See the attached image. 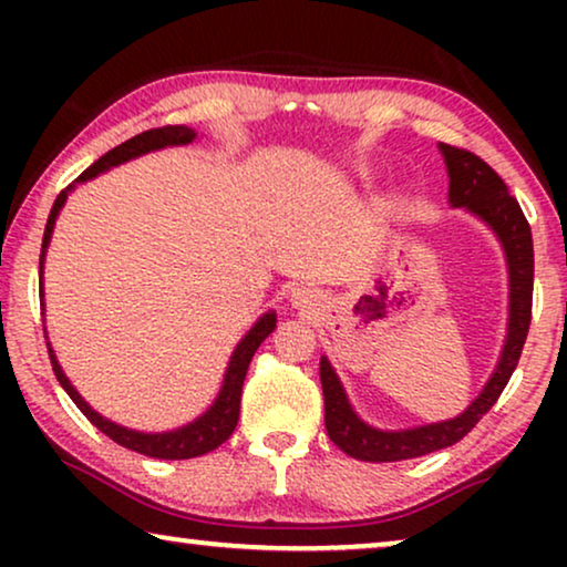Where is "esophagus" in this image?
<instances>
[{
  "instance_id": "esophagus-1",
  "label": "esophagus",
  "mask_w": 567,
  "mask_h": 567,
  "mask_svg": "<svg viewBox=\"0 0 567 567\" xmlns=\"http://www.w3.org/2000/svg\"><path fill=\"white\" fill-rule=\"evenodd\" d=\"M309 299H312V293H309V291H293V305H297V307H305Z\"/></svg>"
}]
</instances>
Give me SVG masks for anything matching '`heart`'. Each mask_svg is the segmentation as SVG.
<instances>
[{
    "label": "heart",
    "mask_w": 567,
    "mask_h": 567,
    "mask_svg": "<svg viewBox=\"0 0 567 567\" xmlns=\"http://www.w3.org/2000/svg\"><path fill=\"white\" fill-rule=\"evenodd\" d=\"M359 175L363 177V181H371V177H374V167L363 165V167H359Z\"/></svg>",
    "instance_id": "1"
}]
</instances>
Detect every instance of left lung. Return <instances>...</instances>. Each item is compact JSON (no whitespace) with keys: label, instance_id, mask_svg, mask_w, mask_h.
I'll return each mask as SVG.
<instances>
[{"label":"left lung","instance_id":"8db88e82","mask_svg":"<svg viewBox=\"0 0 567 567\" xmlns=\"http://www.w3.org/2000/svg\"><path fill=\"white\" fill-rule=\"evenodd\" d=\"M449 173V206L464 208L477 216L493 231L503 247V258L508 268V328L503 340L501 359L487 379L483 392L472 400V405L456 417L439 423L415 425V429L382 431L361 421L355 415L348 394L340 384L336 369L330 367L328 355L320 359V382L324 394V429L332 444L340 452L361 462H400L423 456L439 449H446L467 436L480 417L495 405L501 392L506 390L514 374L518 355H522L526 332L532 322V291H534V245L529 221L511 196L506 183L498 173L467 150L439 144Z\"/></svg>","mask_w":567,"mask_h":567}]
</instances>
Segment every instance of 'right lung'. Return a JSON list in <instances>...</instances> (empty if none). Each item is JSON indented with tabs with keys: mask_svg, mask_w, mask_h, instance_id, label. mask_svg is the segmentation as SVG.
Here are the masks:
<instances>
[{
	"mask_svg": "<svg viewBox=\"0 0 567 567\" xmlns=\"http://www.w3.org/2000/svg\"><path fill=\"white\" fill-rule=\"evenodd\" d=\"M196 136H198L196 131L188 126H165V128L144 131V134H136L134 138H128V142H123L115 146V150L103 154V157H100L95 165H90L87 169H84V173L76 177L72 185H66V188L56 196V200H53L49 221H45L43 247H41V274H43L45 250H49L59 212L64 208L69 193H72L76 185L87 183V181H92V177H97L100 173H105V169L123 165V162L142 157V154L165 150V146H185V144L196 142ZM43 309H45V305H43ZM274 330H276V312L270 309V312L260 315V320L255 322L252 328L247 330V336L237 343L235 353H231V359H229V367H227V371H224L221 390H219V394H216V400L212 402V408H208L204 415H198L196 421H190L188 425H181V429L162 431V433H144V431L126 429V425L107 421V417L100 415L97 410H92L87 402H84L82 394L74 390V384L69 382V377L64 374V369H61V363L56 359V353H53L51 343H45V346H49L51 367H53V374H56V379H59V384L64 386L69 398L74 400V405L80 408L84 415H87V421L95 425V429L103 431L107 439H113L115 444L131 449V452L154 456V460H193V456L214 452L216 446H221L224 441L231 436V431H235V425L239 421V398H243L247 367H250L252 355L260 348L262 340H266Z\"/></svg>",
	"mask_w": 567,
	"mask_h": 567,
	"instance_id": "add662e5",
	"label": "right lung"
}]
</instances>
